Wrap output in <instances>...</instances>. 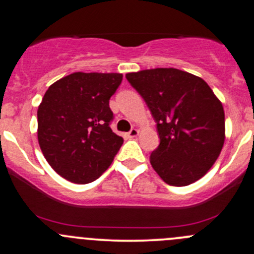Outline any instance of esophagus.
I'll list each match as a JSON object with an SVG mask.
<instances>
[{
    "instance_id": "obj_1",
    "label": "esophagus",
    "mask_w": 254,
    "mask_h": 254,
    "mask_svg": "<svg viewBox=\"0 0 254 254\" xmlns=\"http://www.w3.org/2000/svg\"><path fill=\"white\" fill-rule=\"evenodd\" d=\"M139 135V130L137 129H131L129 132H127V136L129 137H136Z\"/></svg>"
}]
</instances>
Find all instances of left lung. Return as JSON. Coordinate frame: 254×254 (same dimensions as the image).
<instances>
[{
  "label": "left lung",
  "mask_w": 254,
  "mask_h": 254,
  "mask_svg": "<svg viewBox=\"0 0 254 254\" xmlns=\"http://www.w3.org/2000/svg\"><path fill=\"white\" fill-rule=\"evenodd\" d=\"M156 122L160 145L150 162L170 186L200 179L219 157L225 141L221 102L203 78L178 68L127 73Z\"/></svg>",
  "instance_id": "left-lung-1"
}]
</instances>
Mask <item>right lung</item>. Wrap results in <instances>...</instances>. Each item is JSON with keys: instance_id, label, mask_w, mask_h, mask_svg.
Returning a JSON list of instances; mask_svg holds the SVG:
<instances>
[{"instance_id": "right-lung-1", "label": "right lung", "mask_w": 254, "mask_h": 254, "mask_svg": "<svg viewBox=\"0 0 254 254\" xmlns=\"http://www.w3.org/2000/svg\"><path fill=\"white\" fill-rule=\"evenodd\" d=\"M122 79V73L75 72L45 92L38 108V141L63 178L91 183L111 166L124 141L111 129L109 108Z\"/></svg>"}]
</instances>
